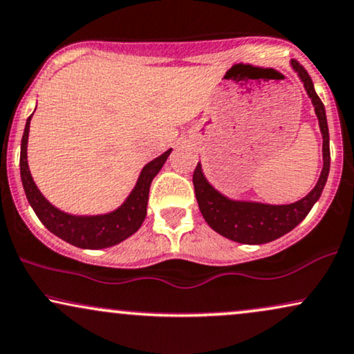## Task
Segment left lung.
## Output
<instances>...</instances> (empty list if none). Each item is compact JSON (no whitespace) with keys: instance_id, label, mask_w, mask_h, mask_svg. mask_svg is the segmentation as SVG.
<instances>
[{"instance_id":"8db88e82","label":"left lung","mask_w":354,"mask_h":354,"mask_svg":"<svg viewBox=\"0 0 354 354\" xmlns=\"http://www.w3.org/2000/svg\"><path fill=\"white\" fill-rule=\"evenodd\" d=\"M290 64L294 71L299 73L300 80L304 82L307 95L312 98L313 106H315L318 124H320L322 136H324V169H322L315 189L307 197L289 205H266L256 202H234V200L223 197L220 192H216L208 184L202 172V165L197 164L194 170V187L200 212H202L205 221L210 225V228L220 233L221 236L231 239V241L243 244H263L274 241V239L289 233L308 215L313 205L320 198L326 178H328L330 136L325 106L315 93L313 82L307 71L297 60H292Z\"/></svg>"}]
</instances>
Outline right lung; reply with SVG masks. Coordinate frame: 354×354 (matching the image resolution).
Returning a JSON list of instances; mask_svg holds the SVG:
<instances>
[{"instance_id": "right-lung-1", "label": "right lung", "mask_w": 354, "mask_h": 354, "mask_svg": "<svg viewBox=\"0 0 354 354\" xmlns=\"http://www.w3.org/2000/svg\"><path fill=\"white\" fill-rule=\"evenodd\" d=\"M30 118H32V115L26 121L23 141H21V180H23L28 202L32 207V210L36 212L39 220L42 221V225L50 233H54L55 236L77 248H84V250H102V248L115 246V244L121 243L133 233H136L139 226L142 225L144 218H146L147 198H149L152 178L162 169L172 149L165 151L162 156L156 157L149 164L144 165L136 187L118 210L106 213V215L95 216L68 215V213H64L52 207L42 197V194L34 184L32 177H30L28 165V136Z\"/></svg>"}]
</instances>
